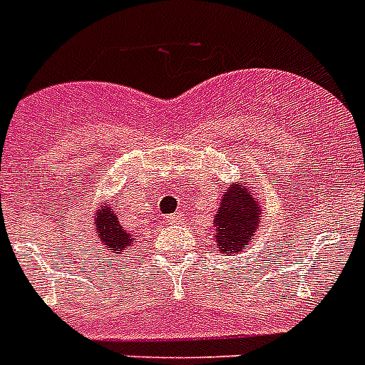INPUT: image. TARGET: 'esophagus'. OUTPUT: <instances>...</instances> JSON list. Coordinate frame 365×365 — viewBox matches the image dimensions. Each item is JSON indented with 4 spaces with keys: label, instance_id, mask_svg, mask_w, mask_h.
<instances>
[{
    "label": "esophagus",
    "instance_id": "34e87169",
    "mask_svg": "<svg viewBox=\"0 0 365 365\" xmlns=\"http://www.w3.org/2000/svg\"><path fill=\"white\" fill-rule=\"evenodd\" d=\"M165 221H167L168 225H176L182 221V215H180V213H173V215H167V217H165Z\"/></svg>",
    "mask_w": 365,
    "mask_h": 365
}]
</instances>
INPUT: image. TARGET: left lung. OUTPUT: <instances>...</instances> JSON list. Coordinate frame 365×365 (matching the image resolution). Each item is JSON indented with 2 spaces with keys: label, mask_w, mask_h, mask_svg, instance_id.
<instances>
[{
  "label": "left lung",
  "mask_w": 365,
  "mask_h": 365,
  "mask_svg": "<svg viewBox=\"0 0 365 365\" xmlns=\"http://www.w3.org/2000/svg\"><path fill=\"white\" fill-rule=\"evenodd\" d=\"M247 185L232 183L230 187L225 189L219 210L215 213L213 247L223 257L247 250L259 229L262 204Z\"/></svg>",
  "instance_id": "left-lung-1"
}]
</instances>
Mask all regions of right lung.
<instances>
[{
    "instance_id": "1",
    "label": "right lung",
    "mask_w": 365,
    "mask_h": 365,
    "mask_svg": "<svg viewBox=\"0 0 365 365\" xmlns=\"http://www.w3.org/2000/svg\"><path fill=\"white\" fill-rule=\"evenodd\" d=\"M93 234H96L97 244L105 251L112 255H121L125 250H133L135 238L133 234L127 232L115 217V212L108 204L101 202L99 208L93 212Z\"/></svg>"
}]
</instances>
